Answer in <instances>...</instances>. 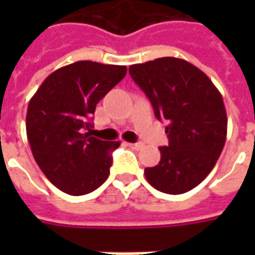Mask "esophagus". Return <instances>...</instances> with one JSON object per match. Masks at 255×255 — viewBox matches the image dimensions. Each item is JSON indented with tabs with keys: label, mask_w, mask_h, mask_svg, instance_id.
Here are the masks:
<instances>
[{
	"label": "esophagus",
	"mask_w": 255,
	"mask_h": 255,
	"mask_svg": "<svg viewBox=\"0 0 255 255\" xmlns=\"http://www.w3.org/2000/svg\"><path fill=\"white\" fill-rule=\"evenodd\" d=\"M129 147H132L133 150H139L143 147V143H129Z\"/></svg>",
	"instance_id": "obj_1"
}]
</instances>
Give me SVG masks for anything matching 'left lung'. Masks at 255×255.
Masks as SVG:
<instances>
[{
	"instance_id": "obj_1",
	"label": "left lung",
	"mask_w": 255,
	"mask_h": 255,
	"mask_svg": "<svg viewBox=\"0 0 255 255\" xmlns=\"http://www.w3.org/2000/svg\"><path fill=\"white\" fill-rule=\"evenodd\" d=\"M129 75L143 90L157 119H165L169 144L160 147L158 165L144 169L161 192L184 194L213 169L227 139L224 101L199 68L176 57L135 64Z\"/></svg>"
}]
</instances>
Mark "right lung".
<instances>
[{
    "label": "right lung",
    "instance_id": "1",
    "mask_svg": "<svg viewBox=\"0 0 255 255\" xmlns=\"http://www.w3.org/2000/svg\"><path fill=\"white\" fill-rule=\"evenodd\" d=\"M126 73V65L76 61L50 73L30 100L25 129L31 151L63 192L89 194L109 176L112 151L120 142L91 136L89 120Z\"/></svg>",
    "mask_w": 255,
    "mask_h": 255
}]
</instances>
